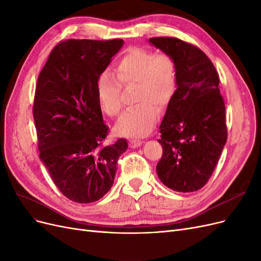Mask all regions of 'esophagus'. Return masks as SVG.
Segmentation results:
<instances>
[{"label": "esophagus", "instance_id": "34e87169", "mask_svg": "<svg viewBox=\"0 0 261 261\" xmlns=\"http://www.w3.org/2000/svg\"><path fill=\"white\" fill-rule=\"evenodd\" d=\"M141 145H142V141L141 140H137V139L129 140V147L130 148H138Z\"/></svg>", "mask_w": 261, "mask_h": 261}]
</instances>
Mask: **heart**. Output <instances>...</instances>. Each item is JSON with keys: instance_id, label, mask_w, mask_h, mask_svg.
Masks as SVG:
<instances>
[{"instance_id": "1", "label": "heart", "mask_w": 261, "mask_h": 261, "mask_svg": "<svg viewBox=\"0 0 261 261\" xmlns=\"http://www.w3.org/2000/svg\"><path fill=\"white\" fill-rule=\"evenodd\" d=\"M115 76L102 72L97 79L96 93L100 110L109 116L121 111V85H136L133 101L136 103L125 111L114 130L125 137L148 135L158 119V110L164 109L174 98L178 86L176 60L168 54L134 47L126 51L115 66Z\"/></svg>"}]
</instances>
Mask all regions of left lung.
<instances>
[{
	"label": "left lung",
	"instance_id": "1",
	"mask_svg": "<svg viewBox=\"0 0 261 261\" xmlns=\"http://www.w3.org/2000/svg\"><path fill=\"white\" fill-rule=\"evenodd\" d=\"M149 42L172 56L178 68L177 91L160 125L163 155L156 173L174 191H197L211 178L228 136L219 75L192 44L167 37Z\"/></svg>",
	"mask_w": 261,
	"mask_h": 261
}]
</instances>
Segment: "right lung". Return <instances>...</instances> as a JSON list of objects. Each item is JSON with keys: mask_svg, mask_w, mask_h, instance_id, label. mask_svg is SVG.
Returning a JSON list of instances; mask_svg holds the SVG:
<instances>
[{"mask_svg": "<svg viewBox=\"0 0 261 261\" xmlns=\"http://www.w3.org/2000/svg\"><path fill=\"white\" fill-rule=\"evenodd\" d=\"M123 40H67L57 44L35 88L33 118L40 159L59 191L76 203L96 202L110 190L120 138L103 146L109 127L97 101L96 83Z\"/></svg>", "mask_w": 261, "mask_h": 261, "instance_id": "1", "label": "right lung"}]
</instances>
